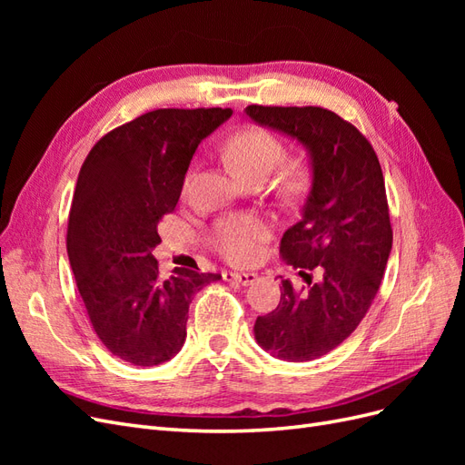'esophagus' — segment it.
Segmentation results:
<instances>
[{"instance_id": "34e87169", "label": "esophagus", "mask_w": 465, "mask_h": 465, "mask_svg": "<svg viewBox=\"0 0 465 465\" xmlns=\"http://www.w3.org/2000/svg\"><path fill=\"white\" fill-rule=\"evenodd\" d=\"M223 279L231 281V283H238V285H250V283H254L258 275L252 272H223Z\"/></svg>"}]
</instances>
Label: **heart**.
<instances>
[{
  "mask_svg": "<svg viewBox=\"0 0 465 465\" xmlns=\"http://www.w3.org/2000/svg\"><path fill=\"white\" fill-rule=\"evenodd\" d=\"M283 139L273 132L250 125L227 143V157L246 180H263L285 159ZM190 182V178H188ZM287 192H299L304 184V168L291 164L283 174ZM270 234L267 223L256 215L221 217L209 229L207 241L219 256L229 262H248L256 256L258 244Z\"/></svg>",
  "mask_w": 465,
  "mask_h": 465,
  "instance_id": "b5f03b06",
  "label": "heart"
}]
</instances>
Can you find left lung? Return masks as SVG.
Here are the masks:
<instances>
[{
  "instance_id": "1",
  "label": "left lung",
  "mask_w": 465,
  "mask_h": 465,
  "mask_svg": "<svg viewBox=\"0 0 465 465\" xmlns=\"http://www.w3.org/2000/svg\"><path fill=\"white\" fill-rule=\"evenodd\" d=\"M246 114L311 153L312 188L302 219L279 246L306 285L281 281V301L258 316L254 333L279 359L312 361L357 330L382 283L391 250L384 174L369 139L331 110L250 104Z\"/></svg>"
}]
</instances>
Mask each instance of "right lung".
I'll return each instance as SVG.
<instances>
[{
    "label": "right lung",
    "mask_w": 465,
    "mask_h": 465,
    "mask_svg": "<svg viewBox=\"0 0 465 465\" xmlns=\"http://www.w3.org/2000/svg\"><path fill=\"white\" fill-rule=\"evenodd\" d=\"M231 108H159L103 135L83 163L67 223V256L98 340L153 367L184 345L193 292L219 273H159L151 250L173 213L195 149Z\"/></svg>",
    "instance_id": "obj_1"
}]
</instances>
